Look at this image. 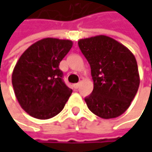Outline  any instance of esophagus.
<instances>
[{
    "mask_svg": "<svg viewBox=\"0 0 152 152\" xmlns=\"http://www.w3.org/2000/svg\"><path fill=\"white\" fill-rule=\"evenodd\" d=\"M73 86H74V88H75V89H77V88L80 86V83H75Z\"/></svg>",
    "mask_w": 152,
    "mask_h": 152,
    "instance_id": "obj_1",
    "label": "esophagus"
}]
</instances>
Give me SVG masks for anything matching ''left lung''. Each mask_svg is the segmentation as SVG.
I'll return each mask as SVG.
<instances>
[{
    "label": "left lung",
    "mask_w": 152,
    "mask_h": 152,
    "mask_svg": "<svg viewBox=\"0 0 152 152\" xmlns=\"http://www.w3.org/2000/svg\"><path fill=\"white\" fill-rule=\"evenodd\" d=\"M93 80L92 93L84 99L88 108L103 119L121 115L137 94L140 77L134 54L115 39L99 35L78 40Z\"/></svg>",
    "instance_id": "1"
}]
</instances>
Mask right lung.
<instances>
[{
	"label": "right lung",
	"mask_w": 152,
	"mask_h": 152,
	"mask_svg": "<svg viewBox=\"0 0 152 152\" xmlns=\"http://www.w3.org/2000/svg\"><path fill=\"white\" fill-rule=\"evenodd\" d=\"M73 46L69 39L46 38L28 47L12 73V85L21 107L31 116L50 119L64 108L72 90L62 80L60 62Z\"/></svg>",
	"instance_id": "1"
}]
</instances>
